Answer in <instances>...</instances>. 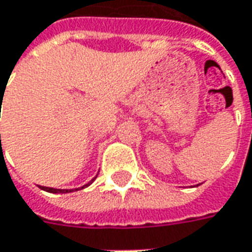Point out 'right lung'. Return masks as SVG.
Listing matches in <instances>:
<instances>
[{"mask_svg":"<svg viewBox=\"0 0 252 252\" xmlns=\"http://www.w3.org/2000/svg\"><path fill=\"white\" fill-rule=\"evenodd\" d=\"M91 183H89V184H91ZM89 184H86L85 187H88ZM40 188H41V189H44V191H47V192H63V194H65V192H71V189H69V191H68V189H56V188H48V187H40Z\"/></svg>","mask_w":252,"mask_h":252,"instance_id":"obj_1","label":"right lung"}]
</instances>
